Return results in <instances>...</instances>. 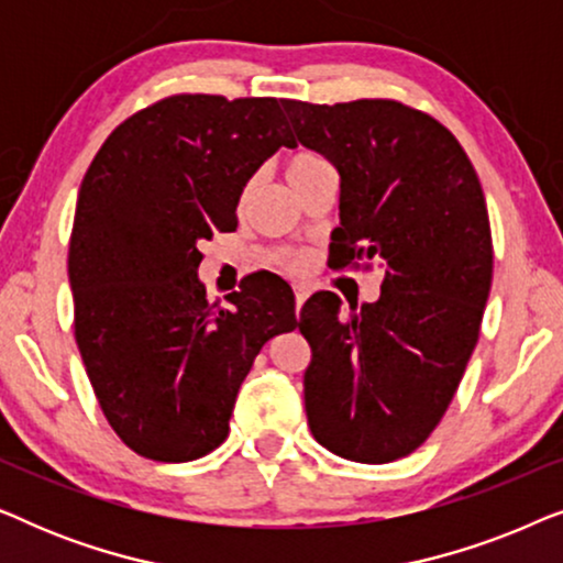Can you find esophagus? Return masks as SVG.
I'll return each instance as SVG.
<instances>
[{"label": "esophagus", "mask_w": 563, "mask_h": 563, "mask_svg": "<svg viewBox=\"0 0 563 563\" xmlns=\"http://www.w3.org/2000/svg\"><path fill=\"white\" fill-rule=\"evenodd\" d=\"M307 295H310V289L302 287V284H295V312L297 314H299V310H302Z\"/></svg>", "instance_id": "34e87169"}]
</instances>
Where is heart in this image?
<instances>
[{
    "label": "heart",
    "instance_id": "b5f03b06",
    "mask_svg": "<svg viewBox=\"0 0 563 563\" xmlns=\"http://www.w3.org/2000/svg\"><path fill=\"white\" fill-rule=\"evenodd\" d=\"M320 166H328V161L322 158V156H318V153L299 151V153H295V156L287 161V179L291 181V179H297V176L310 174V172H314V168H320ZM245 195H249V191H245ZM295 264L299 266V261H295Z\"/></svg>",
    "mask_w": 563,
    "mask_h": 563
}]
</instances>
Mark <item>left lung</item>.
Segmentation results:
<instances>
[{"instance_id":"obj_1","label":"left lung","mask_w":563,"mask_h":563,"mask_svg":"<svg viewBox=\"0 0 563 563\" xmlns=\"http://www.w3.org/2000/svg\"><path fill=\"white\" fill-rule=\"evenodd\" d=\"M282 107L341 176L335 266L384 272L379 299L345 314L333 291L305 302L307 422L335 456L387 464L433 433L479 338L492 287L479 176L441 122L391 99Z\"/></svg>"}]
</instances>
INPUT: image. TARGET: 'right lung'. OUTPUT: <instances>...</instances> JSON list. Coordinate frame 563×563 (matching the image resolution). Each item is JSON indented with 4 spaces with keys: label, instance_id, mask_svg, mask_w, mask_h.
Listing matches in <instances>:
<instances>
[{
    "label": "right lung",
    "instance_id": "right-lung-1",
    "mask_svg": "<svg viewBox=\"0 0 563 563\" xmlns=\"http://www.w3.org/2000/svg\"><path fill=\"white\" fill-rule=\"evenodd\" d=\"M295 145L279 99L179 95L112 130L68 245L76 343L107 422L135 453L191 461L225 441L238 389L295 295L256 279L207 302L199 243L238 228L245 184Z\"/></svg>",
    "mask_w": 563,
    "mask_h": 563
}]
</instances>
